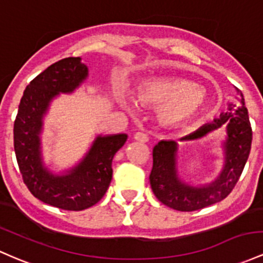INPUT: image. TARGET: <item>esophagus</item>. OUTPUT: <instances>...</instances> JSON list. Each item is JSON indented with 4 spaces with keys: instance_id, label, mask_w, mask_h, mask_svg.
<instances>
[{
    "instance_id": "obj_1",
    "label": "esophagus",
    "mask_w": 263,
    "mask_h": 263,
    "mask_svg": "<svg viewBox=\"0 0 263 263\" xmlns=\"http://www.w3.org/2000/svg\"><path fill=\"white\" fill-rule=\"evenodd\" d=\"M134 137L135 140L140 141V142H147L148 141V136H147V134H145V132H136Z\"/></svg>"
}]
</instances>
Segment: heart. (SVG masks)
I'll use <instances>...</instances> for the list:
<instances>
[{
	"mask_svg": "<svg viewBox=\"0 0 263 263\" xmlns=\"http://www.w3.org/2000/svg\"><path fill=\"white\" fill-rule=\"evenodd\" d=\"M141 103L158 106V116L166 123L189 120L206 107V91L184 79L155 77L140 83L136 91Z\"/></svg>",
	"mask_w": 263,
	"mask_h": 263,
	"instance_id": "obj_1",
	"label": "heart"
}]
</instances>
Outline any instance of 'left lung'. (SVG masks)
Returning <instances> with one entry per match:
<instances>
[{"mask_svg":"<svg viewBox=\"0 0 263 263\" xmlns=\"http://www.w3.org/2000/svg\"><path fill=\"white\" fill-rule=\"evenodd\" d=\"M235 91L237 101L230 103L229 112L222 114L220 118H216L213 122L202 126L197 131L182 138H201L226 123L227 140L224 142V167L220 177L211 184L195 189L178 180L176 171L177 143L175 141H161L154 147V166L149 175V183L157 200L170 209L182 212L204 209L224 200L235 189L247 162L252 143V128L249 120V112L245 106L243 95L237 87H235Z\"/></svg>","mask_w":263,"mask_h":263,"instance_id":"1","label":"left lung"}]
</instances>
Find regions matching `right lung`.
Instances as JSON below:
<instances>
[{
    "instance_id": "right-lung-1",
    "label": "right lung",
    "mask_w": 263,
    "mask_h": 263,
    "mask_svg": "<svg viewBox=\"0 0 263 263\" xmlns=\"http://www.w3.org/2000/svg\"><path fill=\"white\" fill-rule=\"evenodd\" d=\"M87 77L80 57L54 62L27 86L13 125V145L22 180L36 198L68 211H82L105 196L112 180V158L127 135L97 137L88 155L67 176H54L42 166L40 138L42 116L59 92H72Z\"/></svg>"
}]
</instances>
